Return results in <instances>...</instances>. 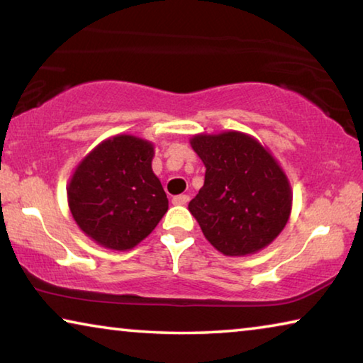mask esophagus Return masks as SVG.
Returning <instances> with one entry per match:
<instances>
[{"instance_id": "obj_1", "label": "esophagus", "mask_w": 363, "mask_h": 363, "mask_svg": "<svg viewBox=\"0 0 363 363\" xmlns=\"http://www.w3.org/2000/svg\"><path fill=\"white\" fill-rule=\"evenodd\" d=\"M190 200L189 195H176L173 199V205H187Z\"/></svg>"}]
</instances>
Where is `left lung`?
<instances>
[{"mask_svg":"<svg viewBox=\"0 0 363 363\" xmlns=\"http://www.w3.org/2000/svg\"><path fill=\"white\" fill-rule=\"evenodd\" d=\"M205 184L189 211L224 256L255 255L284 230L291 213L290 181L259 140L240 131L195 134Z\"/></svg>","mask_w":363,"mask_h":363,"instance_id":"8db88e82","label":"left lung"}]
</instances>
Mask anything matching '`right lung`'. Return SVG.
Here are the masks:
<instances>
[{
	"mask_svg": "<svg viewBox=\"0 0 363 363\" xmlns=\"http://www.w3.org/2000/svg\"><path fill=\"white\" fill-rule=\"evenodd\" d=\"M153 144L131 134L102 140L73 171L67 200L73 219L104 248L126 251L155 229L168 211L152 171Z\"/></svg>",
	"mask_w": 363,
	"mask_h": 363,
	"instance_id": "1",
	"label": "right lung"
}]
</instances>
